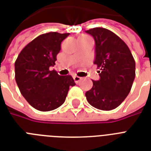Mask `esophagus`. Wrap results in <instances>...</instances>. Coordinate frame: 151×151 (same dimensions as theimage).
<instances>
[{"label":"esophagus","mask_w":151,"mask_h":151,"mask_svg":"<svg viewBox=\"0 0 151 151\" xmlns=\"http://www.w3.org/2000/svg\"><path fill=\"white\" fill-rule=\"evenodd\" d=\"M73 80H74V82L77 83V84L80 82L81 80L82 79V78H80V77H78V76H73Z\"/></svg>","instance_id":"obj_1"}]
</instances>
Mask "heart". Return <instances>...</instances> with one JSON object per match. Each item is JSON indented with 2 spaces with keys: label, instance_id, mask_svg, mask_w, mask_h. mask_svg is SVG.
<instances>
[{
  "label": "heart",
  "instance_id": "1",
  "mask_svg": "<svg viewBox=\"0 0 151 151\" xmlns=\"http://www.w3.org/2000/svg\"><path fill=\"white\" fill-rule=\"evenodd\" d=\"M86 37L85 35H81V36H79V37Z\"/></svg>",
  "mask_w": 151,
  "mask_h": 151
}]
</instances>
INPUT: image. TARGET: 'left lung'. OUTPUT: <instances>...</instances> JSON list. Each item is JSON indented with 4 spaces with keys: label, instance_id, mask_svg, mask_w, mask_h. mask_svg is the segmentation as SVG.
<instances>
[{
    "label": "left lung",
    "instance_id": "8db88e82",
    "mask_svg": "<svg viewBox=\"0 0 151 151\" xmlns=\"http://www.w3.org/2000/svg\"><path fill=\"white\" fill-rule=\"evenodd\" d=\"M96 44L94 64L99 69V81L85 93L88 102L102 110L117 108L131 91L136 77V63L127 45L109 29L96 27L85 31Z\"/></svg>",
    "mask_w": 151,
    "mask_h": 151
}]
</instances>
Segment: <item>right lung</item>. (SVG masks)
I'll use <instances>...</instances> for the list:
<instances>
[{
    "instance_id": "right-lung-1",
    "label": "right lung",
    "mask_w": 151,
    "mask_h": 151,
    "mask_svg": "<svg viewBox=\"0 0 151 151\" xmlns=\"http://www.w3.org/2000/svg\"><path fill=\"white\" fill-rule=\"evenodd\" d=\"M70 34L50 32L37 37L21 51L15 63V81L21 94L36 110L50 111L65 102L70 75L60 76L50 70L61 49V42Z\"/></svg>"
}]
</instances>
